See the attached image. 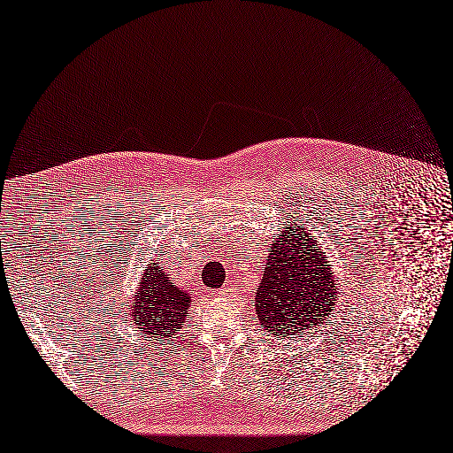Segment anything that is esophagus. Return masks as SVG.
Instances as JSON below:
<instances>
[{"instance_id":"34e87169","label":"esophagus","mask_w":453,"mask_h":453,"mask_svg":"<svg viewBox=\"0 0 453 453\" xmlns=\"http://www.w3.org/2000/svg\"><path fill=\"white\" fill-rule=\"evenodd\" d=\"M230 292H232V290H230V288H226V287H223V288H219V290H218V294H219L221 297H228V296H230Z\"/></svg>"}]
</instances>
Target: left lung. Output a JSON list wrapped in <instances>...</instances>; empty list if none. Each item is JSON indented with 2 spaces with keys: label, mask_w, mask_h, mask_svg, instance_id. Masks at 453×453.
I'll list each match as a JSON object with an SVG mask.
<instances>
[{
  "label": "left lung",
  "mask_w": 453,
  "mask_h": 453,
  "mask_svg": "<svg viewBox=\"0 0 453 453\" xmlns=\"http://www.w3.org/2000/svg\"><path fill=\"white\" fill-rule=\"evenodd\" d=\"M256 292V314L263 328L281 339L319 326L335 310L337 277L316 237L288 226L270 247Z\"/></svg>",
  "instance_id": "obj_1"
}]
</instances>
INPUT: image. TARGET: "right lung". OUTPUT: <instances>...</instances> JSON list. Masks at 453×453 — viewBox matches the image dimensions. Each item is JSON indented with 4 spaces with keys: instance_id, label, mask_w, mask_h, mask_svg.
<instances>
[{
    "instance_id": "obj_1",
    "label": "right lung",
    "mask_w": 453,
    "mask_h": 453,
    "mask_svg": "<svg viewBox=\"0 0 453 453\" xmlns=\"http://www.w3.org/2000/svg\"><path fill=\"white\" fill-rule=\"evenodd\" d=\"M190 303V296L173 285L157 263H152L142 275L130 316L139 330L165 341L178 334V328L185 323Z\"/></svg>"
}]
</instances>
